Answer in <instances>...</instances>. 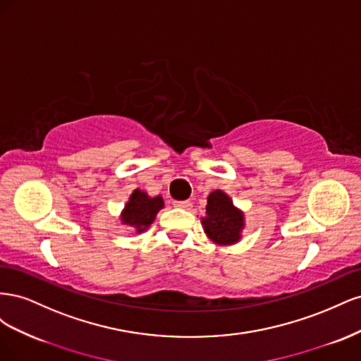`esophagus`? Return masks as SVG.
Listing matches in <instances>:
<instances>
[{
    "instance_id": "1",
    "label": "esophagus",
    "mask_w": 361,
    "mask_h": 361,
    "mask_svg": "<svg viewBox=\"0 0 361 361\" xmlns=\"http://www.w3.org/2000/svg\"><path fill=\"white\" fill-rule=\"evenodd\" d=\"M176 207H180V209H191V202L190 200H182V202H174L173 203Z\"/></svg>"
}]
</instances>
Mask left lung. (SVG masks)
I'll list each match as a JSON object with an SVG mask.
<instances>
[{
	"instance_id": "left-lung-1",
	"label": "left lung",
	"mask_w": 361,
	"mask_h": 361,
	"mask_svg": "<svg viewBox=\"0 0 361 361\" xmlns=\"http://www.w3.org/2000/svg\"><path fill=\"white\" fill-rule=\"evenodd\" d=\"M202 224L211 241L218 245H232L241 239L245 221L243 211L238 209L232 199L224 191L215 190L207 195Z\"/></svg>"
}]
</instances>
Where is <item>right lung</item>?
<instances>
[{
    "instance_id": "right-lung-1",
    "label": "right lung",
    "mask_w": 361,
    "mask_h": 361,
    "mask_svg": "<svg viewBox=\"0 0 361 361\" xmlns=\"http://www.w3.org/2000/svg\"><path fill=\"white\" fill-rule=\"evenodd\" d=\"M164 207V200L161 195L157 197H149V195L141 191L135 190L125 204V209L120 215V220L123 224L134 227L137 233L145 232L146 228L154 223L157 214Z\"/></svg>"
}]
</instances>
